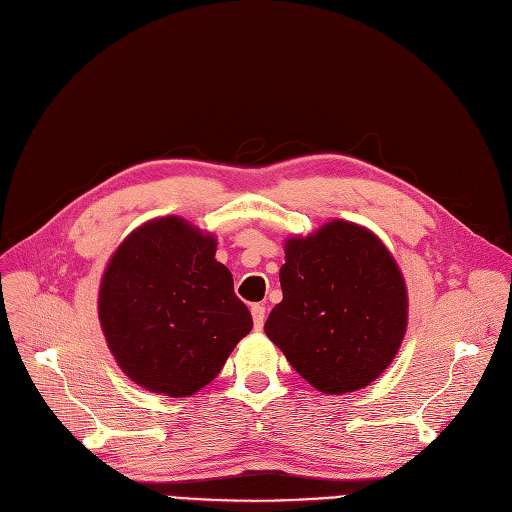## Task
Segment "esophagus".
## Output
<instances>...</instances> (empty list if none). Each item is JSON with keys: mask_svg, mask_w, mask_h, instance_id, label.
Returning a JSON list of instances; mask_svg holds the SVG:
<instances>
[{"mask_svg": "<svg viewBox=\"0 0 512 512\" xmlns=\"http://www.w3.org/2000/svg\"><path fill=\"white\" fill-rule=\"evenodd\" d=\"M251 314H253L255 329H261L263 323H266V306H263V304H253L251 306Z\"/></svg>", "mask_w": 512, "mask_h": 512, "instance_id": "esophagus-1", "label": "esophagus"}]
</instances>
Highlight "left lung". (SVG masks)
I'll use <instances>...</instances> for the list:
<instances>
[{
    "label": "left lung",
    "instance_id": "left-lung-1",
    "mask_svg": "<svg viewBox=\"0 0 512 512\" xmlns=\"http://www.w3.org/2000/svg\"><path fill=\"white\" fill-rule=\"evenodd\" d=\"M282 301L266 335L308 384L325 394L365 388L401 348L407 289L394 257L367 227L335 219L289 238Z\"/></svg>",
    "mask_w": 512,
    "mask_h": 512
}]
</instances>
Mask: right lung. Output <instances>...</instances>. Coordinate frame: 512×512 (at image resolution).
I'll list each match as a JSON object with an SVG mask.
<instances>
[{
    "label": "right lung",
    "mask_w": 512,
    "mask_h": 512,
    "mask_svg": "<svg viewBox=\"0 0 512 512\" xmlns=\"http://www.w3.org/2000/svg\"><path fill=\"white\" fill-rule=\"evenodd\" d=\"M217 240L181 217L128 234L105 268L99 320L122 371L145 390L189 396L211 384L253 329Z\"/></svg>",
    "instance_id": "1"
}]
</instances>
